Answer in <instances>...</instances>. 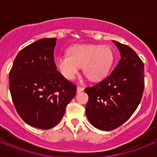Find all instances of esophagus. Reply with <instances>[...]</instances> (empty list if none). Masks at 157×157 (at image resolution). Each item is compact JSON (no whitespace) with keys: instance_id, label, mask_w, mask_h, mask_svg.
<instances>
[{"instance_id":"esophagus-1","label":"esophagus","mask_w":157,"mask_h":157,"mask_svg":"<svg viewBox=\"0 0 157 157\" xmlns=\"http://www.w3.org/2000/svg\"><path fill=\"white\" fill-rule=\"evenodd\" d=\"M83 90H84V89H83L82 86H78L77 87V93L82 92V91H83Z\"/></svg>"}]
</instances>
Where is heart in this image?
Wrapping results in <instances>:
<instances>
[{"mask_svg": "<svg viewBox=\"0 0 157 157\" xmlns=\"http://www.w3.org/2000/svg\"><path fill=\"white\" fill-rule=\"evenodd\" d=\"M113 59V52L109 46L76 45L69 48L67 55L58 56L56 64L67 79H74L82 66L84 75L91 81L97 82L107 75Z\"/></svg>", "mask_w": 157, "mask_h": 157, "instance_id": "obj_1", "label": "heart"}]
</instances>
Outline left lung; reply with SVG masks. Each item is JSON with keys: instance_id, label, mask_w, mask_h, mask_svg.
Segmentation results:
<instances>
[{"instance_id": "obj_1", "label": "left lung", "mask_w": 157, "mask_h": 157, "mask_svg": "<svg viewBox=\"0 0 157 157\" xmlns=\"http://www.w3.org/2000/svg\"><path fill=\"white\" fill-rule=\"evenodd\" d=\"M121 58L105 79L85 89L86 114L94 127L112 130L125 123L138 108L145 87L144 63L132 48L113 41Z\"/></svg>"}]
</instances>
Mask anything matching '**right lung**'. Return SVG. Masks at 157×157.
Here are the masks:
<instances>
[{
    "label": "right lung",
    "mask_w": 157,
    "mask_h": 157,
    "mask_svg": "<svg viewBox=\"0 0 157 157\" xmlns=\"http://www.w3.org/2000/svg\"><path fill=\"white\" fill-rule=\"evenodd\" d=\"M56 38H42L19 51L9 72V90L24 122L48 130L59 123L75 98L76 85L56 70Z\"/></svg>",
    "instance_id": "right-lung-1"
}]
</instances>
